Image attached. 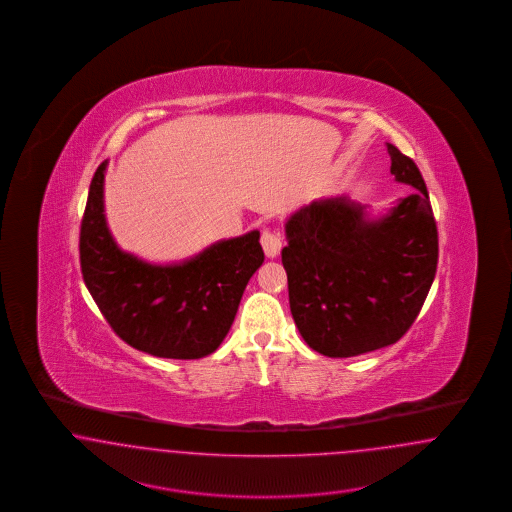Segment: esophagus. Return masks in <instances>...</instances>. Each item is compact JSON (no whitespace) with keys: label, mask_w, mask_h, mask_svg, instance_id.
I'll return each instance as SVG.
<instances>
[{"label":"esophagus","mask_w":512,"mask_h":512,"mask_svg":"<svg viewBox=\"0 0 512 512\" xmlns=\"http://www.w3.org/2000/svg\"><path fill=\"white\" fill-rule=\"evenodd\" d=\"M261 245L265 249V255L268 259H274L280 255V249H282V238L278 232L274 230H263V236H261Z\"/></svg>","instance_id":"34e87169"}]
</instances>
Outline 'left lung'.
<instances>
[{
    "mask_svg": "<svg viewBox=\"0 0 512 512\" xmlns=\"http://www.w3.org/2000/svg\"><path fill=\"white\" fill-rule=\"evenodd\" d=\"M391 174L413 186L386 215L345 195L317 199L286 222L290 309L301 338L345 359L391 345L413 326L438 267V228L413 159L388 144Z\"/></svg>",
    "mask_w": 512,
    "mask_h": 512,
    "instance_id": "1",
    "label": "left lung"
}]
</instances>
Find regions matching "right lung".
Listing matches in <instances>:
<instances>
[{"label": "right lung", "instance_id": "1", "mask_svg": "<svg viewBox=\"0 0 512 512\" xmlns=\"http://www.w3.org/2000/svg\"><path fill=\"white\" fill-rule=\"evenodd\" d=\"M107 161L92 178L80 226V268L101 315L138 351L163 359H201L219 349L249 278L263 265L259 230L220 240L174 265L122 251L103 205Z\"/></svg>", "mask_w": 512, "mask_h": 512}]
</instances>
